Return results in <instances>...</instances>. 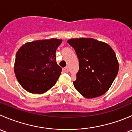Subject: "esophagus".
Returning a JSON list of instances; mask_svg holds the SVG:
<instances>
[{"label": "esophagus", "mask_w": 132, "mask_h": 132, "mask_svg": "<svg viewBox=\"0 0 132 132\" xmlns=\"http://www.w3.org/2000/svg\"><path fill=\"white\" fill-rule=\"evenodd\" d=\"M63 70H64V72L68 73V71H69L68 68V67H65V68H63Z\"/></svg>", "instance_id": "34e87169"}]
</instances>
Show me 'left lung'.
<instances>
[{
  "label": "left lung",
  "mask_w": 132,
  "mask_h": 132,
  "mask_svg": "<svg viewBox=\"0 0 132 132\" xmlns=\"http://www.w3.org/2000/svg\"><path fill=\"white\" fill-rule=\"evenodd\" d=\"M67 42L79 59L74 87L86 98L103 95L112 84L119 70L114 50L108 44L93 38H75Z\"/></svg>",
  "instance_id": "1"
}]
</instances>
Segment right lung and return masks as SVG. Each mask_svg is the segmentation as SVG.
Segmentation results:
<instances>
[{"mask_svg": "<svg viewBox=\"0 0 132 132\" xmlns=\"http://www.w3.org/2000/svg\"><path fill=\"white\" fill-rule=\"evenodd\" d=\"M62 39L52 38L32 41L18 50L14 73L22 87L33 94H43L56 84L62 68L55 52Z\"/></svg>", "mask_w": 132, "mask_h": 132, "instance_id": "right-lung-1", "label": "right lung"}]
</instances>
